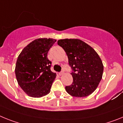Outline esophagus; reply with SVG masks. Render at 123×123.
<instances>
[{"label":"esophagus","instance_id":"1","mask_svg":"<svg viewBox=\"0 0 123 123\" xmlns=\"http://www.w3.org/2000/svg\"><path fill=\"white\" fill-rule=\"evenodd\" d=\"M63 74H64V72H63V71H62V72H61L59 74V75H61H61H62Z\"/></svg>","mask_w":123,"mask_h":123}]
</instances>
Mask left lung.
<instances>
[{
	"label": "left lung",
	"instance_id": "1",
	"mask_svg": "<svg viewBox=\"0 0 123 123\" xmlns=\"http://www.w3.org/2000/svg\"><path fill=\"white\" fill-rule=\"evenodd\" d=\"M68 57L73 70L70 74L73 82L66 86L67 92L75 97H85L92 93L102 79L103 65L93 48L79 39H64L57 41Z\"/></svg>",
	"mask_w": 123,
	"mask_h": 123
}]
</instances>
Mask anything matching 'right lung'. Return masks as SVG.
<instances>
[{"label": "right lung", "mask_w": 123, "mask_h": 123, "mask_svg": "<svg viewBox=\"0 0 123 123\" xmlns=\"http://www.w3.org/2000/svg\"><path fill=\"white\" fill-rule=\"evenodd\" d=\"M56 41L53 38H38L25 47L16 62V78L25 93L40 98L49 93L56 74L50 69L47 54Z\"/></svg>", "instance_id": "1"}]
</instances>
